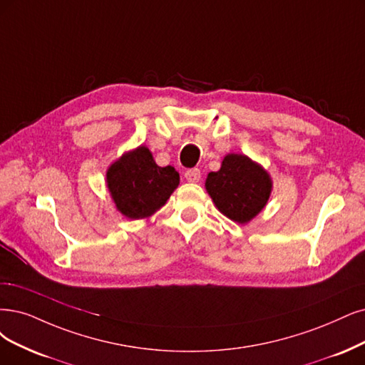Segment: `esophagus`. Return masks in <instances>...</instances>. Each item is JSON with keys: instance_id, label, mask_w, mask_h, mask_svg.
Wrapping results in <instances>:
<instances>
[{"instance_id": "1", "label": "esophagus", "mask_w": 365, "mask_h": 365, "mask_svg": "<svg viewBox=\"0 0 365 365\" xmlns=\"http://www.w3.org/2000/svg\"><path fill=\"white\" fill-rule=\"evenodd\" d=\"M185 178H186L187 182L195 183V182H198L200 178H201V171H200L198 168H191V170H187V171L185 173Z\"/></svg>"}]
</instances>
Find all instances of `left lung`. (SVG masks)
Returning a JSON list of instances; mask_svg holds the SVG:
<instances>
[{
    "mask_svg": "<svg viewBox=\"0 0 365 365\" xmlns=\"http://www.w3.org/2000/svg\"><path fill=\"white\" fill-rule=\"evenodd\" d=\"M206 190L227 218L245 224L257 215L271 195L269 174L244 155H227L221 170L209 173Z\"/></svg>",
    "mask_w": 365,
    "mask_h": 365,
    "instance_id": "1",
    "label": "left lung"
}]
</instances>
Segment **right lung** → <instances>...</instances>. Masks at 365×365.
<instances>
[{
	"label": "right lung",
	"mask_w": 365,
	"mask_h": 365,
	"mask_svg": "<svg viewBox=\"0 0 365 365\" xmlns=\"http://www.w3.org/2000/svg\"><path fill=\"white\" fill-rule=\"evenodd\" d=\"M179 180V173L171 165L158 167L145 147L123 155L106 173L117 209L130 220L150 217L164 206Z\"/></svg>",
	"instance_id": "add662e5"
}]
</instances>
